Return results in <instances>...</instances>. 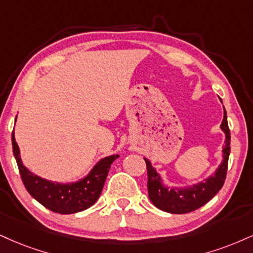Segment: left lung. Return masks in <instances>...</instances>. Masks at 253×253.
I'll use <instances>...</instances> for the list:
<instances>
[{
  "label": "left lung",
  "instance_id": "1",
  "mask_svg": "<svg viewBox=\"0 0 253 253\" xmlns=\"http://www.w3.org/2000/svg\"><path fill=\"white\" fill-rule=\"evenodd\" d=\"M225 133V145L223 148L224 159L218 167L213 175L206 179L205 181L193 185L187 188H169L161 184L160 175L156 172L147 159V188L148 197L153 205L161 211L174 214H184L192 212L194 210L202 208L206 203L213 198L223 187L227 173V163L230 156V141L231 134L229 125H227V115L224 108V119L220 125Z\"/></svg>",
  "mask_w": 253,
  "mask_h": 253
}]
</instances>
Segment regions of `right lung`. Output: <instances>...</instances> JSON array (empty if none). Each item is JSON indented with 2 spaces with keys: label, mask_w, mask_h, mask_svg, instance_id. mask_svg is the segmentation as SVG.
<instances>
[{
  "label": "right lung",
  "mask_w": 253,
  "mask_h": 253,
  "mask_svg": "<svg viewBox=\"0 0 253 253\" xmlns=\"http://www.w3.org/2000/svg\"><path fill=\"white\" fill-rule=\"evenodd\" d=\"M11 144L26 190L45 209L61 214L77 213L90 208L101 194L112 163L119 158L118 154L103 158L94 166L89 174L80 181L72 184H59L40 178L22 165L14 132L11 134Z\"/></svg>",
  "instance_id": "obj_1"
}]
</instances>
